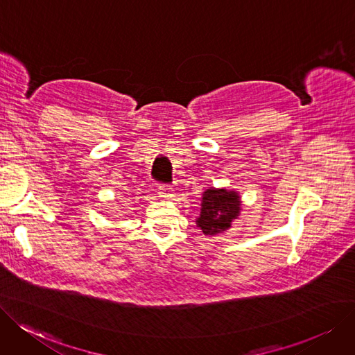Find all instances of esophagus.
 Here are the masks:
<instances>
[{
	"instance_id": "34e87169",
	"label": "esophagus",
	"mask_w": 355,
	"mask_h": 355,
	"mask_svg": "<svg viewBox=\"0 0 355 355\" xmlns=\"http://www.w3.org/2000/svg\"><path fill=\"white\" fill-rule=\"evenodd\" d=\"M157 193H159V196H162V198H170V196H173V189L170 188V185H166V183H162V185H159Z\"/></svg>"
}]
</instances>
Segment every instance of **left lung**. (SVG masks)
<instances>
[{
  "label": "left lung",
  "mask_w": 355,
  "mask_h": 355,
  "mask_svg": "<svg viewBox=\"0 0 355 355\" xmlns=\"http://www.w3.org/2000/svg\"><path fill=\"white\" fill-rule=\"evenodd\" d=\"M240 212L239 195L225 189H208L202 195L201 216L198 227L204 234H217L230 227Z\"/></svg>",
  "instance_id": "left-lung-1"
}]
</instances>
